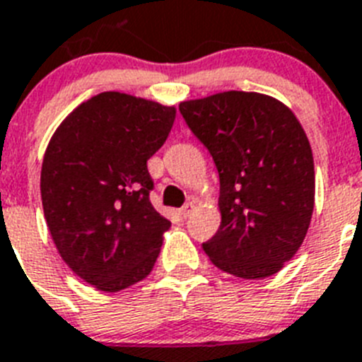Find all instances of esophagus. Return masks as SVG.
Here are the masks:
<instances>
[{
	"label": "esophagus",
	"mask_w": 362,
	"mask_h": 362,
	"mask_svg": "<svg viewBox=\"0 0 362 362\" xmlns=\"http://www.w3.org/2000/svg\"><path fill=\"white\" fill-rule=\"evenodd\" d=\"M193 209H194V204H193V202H187L184 207H182V209H180V211H178V213H180L182 218H187V216H191V213H193Z\"/></svg>",
	"instance_id": "34e87169"
}]
</instances>
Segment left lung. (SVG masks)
I'll list each match as a JSON object with an SVG mask.
<instances>
[{
	"instance_id": "obj_1",
	"label": "left lung",
	"mask_w": 362,
	"mask_h": 362,
	"mask_svg": "<svg viewBox=\"0 0 362 362\" xmlns=\"http://www.w3.org/2000/svg\"><path fill=\"white\" fill-rule=\"evenodd\" d=\"M220 177V228L202 247L240 279L275 275L297 253L315 202L312 147L282 102L228 90L178 105Z\"/></svg>"
}]
</instances>
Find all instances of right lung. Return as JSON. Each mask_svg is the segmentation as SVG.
Listing matches in <instances>:
<instances>
[{"label":"right lung","instance_id":"1","mask_svg":"<svg viewBox=\"0 0 362 362\" xmlns=\"http://www.w3.org/2000/svg\"><path fill=\"white\" fill-rule=\"evenodd\" d=\"M175 107L100 93L62 122L42 165V202L56 250L80 279L120 291L146 279L171 222L149 200L147 160L168 140Z\"/></svg>","mask_w":362,"mask_h":362}]
</instances>
